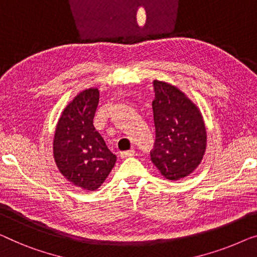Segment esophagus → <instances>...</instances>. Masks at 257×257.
Segmentation results:
<instances>
[{
	"instance_id": "34e87169",
	"label": "esophagus",
	"mask_w": 257,
	"mask_h": 257,
	"mask_svg": "<svg viewBox=\"0 0 257 257\" xmlns=\"http://www.w3.org/2000/svg\"><path fill=\"white\" fill-rule=\"evenodd\" d=\"M135 155V151L131 150V151H126V152H121L120 153V159H127V158H131V156Z\"/></svg>"
}]
</instances>
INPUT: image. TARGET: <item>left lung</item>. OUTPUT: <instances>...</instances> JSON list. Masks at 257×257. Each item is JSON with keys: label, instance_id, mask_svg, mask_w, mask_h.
<instances>
[{"label": "left lung", "instance_id": "obj_1", "mask_svg": "<svg viewBox=\"0 0 257 257\" xmlns=\"http://www.w3.org/2000/svg\"><path fill=\"white\" fill-rule=\"evenodd\" d=\"M154 91L156 139L151 160L167 180H182L195 172L205 154V122L199 107L176 85L155 80Z\"/></svg>", "mask_w": 257, "mask_h": 257}]
</instances>
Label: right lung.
<instances>
[{"label":"right lung","instance_id":"1","mask_svg":"<svg viewBox=\"0 0 257 257\" xmlns=\"http://www.w3.org/2000/svg\"><path fill=\"white\" fill-rule=\"evenodd\" d=\"M98 99L97 88L79 92L62 111L53 138L59 172L73 185L90 191L101 187L117 160L92 124Z\"/></svg>","mask_w":257,"mask_h":257}]
</instances>
